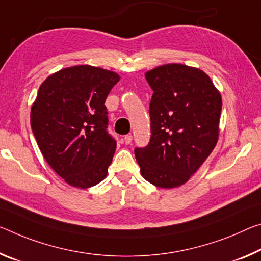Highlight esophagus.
Masks as SVG:
<instances>
[{
	"instance_id": "esophagus-1",
	"label": "esophagus",
	"mask_w": 261,
	"mask_h": 261,
	"mask_svg": "<svg viewBox=\"0 0 261 261\" xmlns=\"http://www.w3.org/2000/svg\"><path fill=\"white\" fill-rule=\"evenodd\" d=\"M124 142H125L126 145H129V144H131V142H132V136L126 135L125 137H124Z\"/></svg>"
}]
</instances>
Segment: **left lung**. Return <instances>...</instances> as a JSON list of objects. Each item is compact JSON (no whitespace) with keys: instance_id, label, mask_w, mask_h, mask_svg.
<instances>
[{"instance_id":"left-lung-1","label":"left lung","mask_w":261,"mask_h":261,"mask_svg":"<svg viewBox=\"0 0 261 261\" xmlns=\"http://www.w3.org/2000/svg\"><path fill=\"white\" fill-rule=\"evenodd\" d=\"M154 93L150 103L151 139L135 150L144 179L175 188L195 174L216 146L222 96L200 68L166 64L145 73Z\"/></svg>"}]
</instances>
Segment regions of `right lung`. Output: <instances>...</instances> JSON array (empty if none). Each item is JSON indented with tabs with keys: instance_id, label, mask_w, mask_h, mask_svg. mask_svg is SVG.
<instances>
[{
	"instance_id": "add662e5",
	"label": "right lung",
	"mask_w": 261,
	"mask_h": 261,
	"mask_svg": "<svg viewBox=\"0 0 261 261\" xmlns=\"http://www.w3.org/2000/svg\"><path fill=\"white\" fill-rule=\"evenodd\" d=\"M119 79L79 65L51 74L39 87L31 129L45 160L72 187L90 188L108 174L117 145L107 131L105 102Z\"/></svg>"
}]
</instances>
